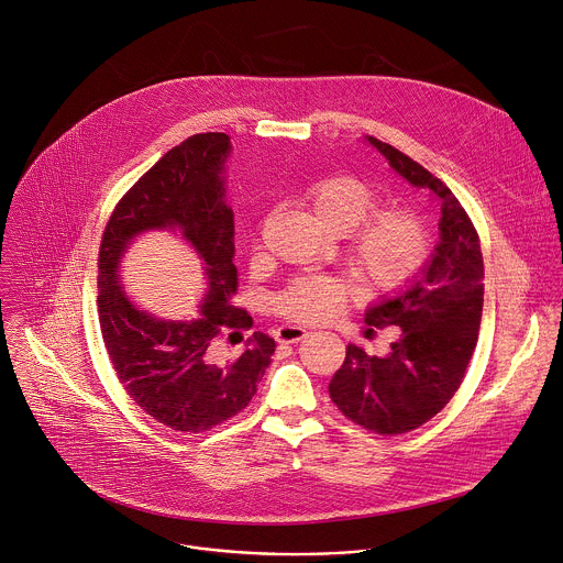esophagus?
Masks as SVG:
<instances>
[{"label": "esophagus", "instance_id": "1", "mask_svg": "<svg viewBox=\"0 0 563 563\" xmlns=\"http://www.w3.org/2000/svg\"><path fill=\"white\" fill-rule=\"evenodd\" d=\"M309 331L305 327H298V324H283L276 329V340L280 344H294L298 340H302Z\"/></svg>", "mask_w": 563, "mask_h": 563}]
</instances>
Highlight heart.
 <instances>
[{"label":"heart","instance_id":"obj_1","mask_svg":"<svg viewBox=\"0 0 563 563\" xmlns=\"http://www.w3.org/2000/svg\"><path fill=\"white\" fill-rule=\"evenodd\" d=\"M307 201L311 214L329 234H346L373 210V192L353 176L320 180L311 187ZM424 256L427 232L405 210L373 214L349 234L344 250L346 269L355 287L371 294L394 291L407 285L422 267ZM344 300L346 287L340 280L313 276L294 283L280 296L278 307L294 320H322L340 309Z\"/></svg>","mask_w":563,"mask_h":563}]
</instances>
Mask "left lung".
<instances>
[{"label":"left lung","mask_w":563,"mask_h":563,"mask_svg":"<svg viewBox=\"0 0 563 563\" xmlns=\"http://www.w3.org/2000/svg\"><path fill=\"white\" fill-rule=\"evenodd\" d=\"M364 143L440 206V241L429 258L407 285L364 313L371 327L396 324L400 338L383 357L349 344L329 383L333 405L351 422L400 435L438 416L462 385L482 322L484 261L471 219L440 178L376 136H364Z\"/></svg>","instance_id":"left-lung-1"}]
</instances>
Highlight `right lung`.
Listing matches in <instances>:
<instances>
[{
	"mask_svg": "<svg viewBox=\"0 0 563 563\" xmlns=\"http://www.w3.org/2000/svg\"><path fill=\"white\" fill-rule=\"evenodd\" d=\"M223 132L195 134L147 169L114 208L99 250V322L108 355L128 396L156 422L203 433L243 411L276 349L254 331L241 355L219 357L223 327H247V311L230 307L236 291L234 212L225 199ZM176 233L200 258L207 289L197 319H161L120 283L126 250L145 233Z\"/></svg>",
	"mask_w": 563,
	"mask_h": 563,
	"instance_id": "1",
	"label": "right lung"
}]
</instances>
